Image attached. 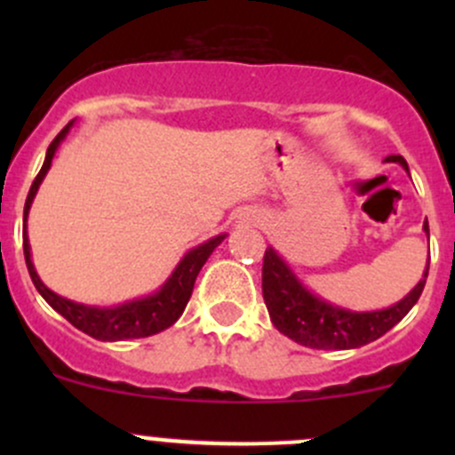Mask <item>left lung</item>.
Instances as JSON below:
<instances>
[{"label":"left lung","instance_id":"obj_1","mask_svg":"<svg viewBox=\"0 0 455 455\" xmlns=\"http://www.w3.org/2000/svg\"><path fill=\"white\" fill-rule=\"evenodd\" d=\"M387 163H398L407 169L403 156H387ZM423 231L429 235V224H423ZM427 273L425 268L420 282L396 304L380 310H356L341 308L330 301L321 299L313 291L301 283V279L292 273L283 257L268 246L264 253V268H261V292L264 304L268 308L270 321L275 328L295 343L313 350H352V347L368 346L383 337L403 319L423 292Z\"/></svg>","mask_w":455,"mask_h":455}]
</instances>
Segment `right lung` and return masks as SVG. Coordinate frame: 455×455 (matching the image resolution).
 Masks as SVG:
<instances>
[{"instance_id": "1", "label": "right lung", "mask_w": 455, "mask_h": 455, "mask_svg": "<svg viewBox=\"0 0 455 455\" xmlns=\"http://www.w3.org/2000/svg\"><path fill=\"white\" fill-rule=\"evenodd\" d=\"M75 121L68 123L61 132L57 134V139L50 142L48 151H45V160L41 172L36 173L35 182H32L28 198H26L24 206V255H26V266H28V273L35 288L39 291V295L57 310L59 315L66 316L75 328H79L81 332L90 334V337L99 339V341H125V339H140V337H151V334H158L163 330H167L169 325L176 323L180 319V315L185 313L187 301H189L191 292H194L196 277H198L200 268L204 266V261L209 259V255L218 249L224 242L227 233L222 235H215L211 240H206L204 244H198L196 249H191L189 253L178 261V266L173 268V273L169 275L167 282L154 291L151 295L139 297V299L125 301V304L112 306V308H100V306H85L76 304V301L66 299V297L57 295V292L50 291L41 277L36 275L35 264H32V253H30V242H28V231H26V222H28V213L32 200H35L39 185L44 182L45 173H48L50 164H52L54 154H57L59 145L66 140V136L70 134Z\"/></svg>"}]
</instances>
